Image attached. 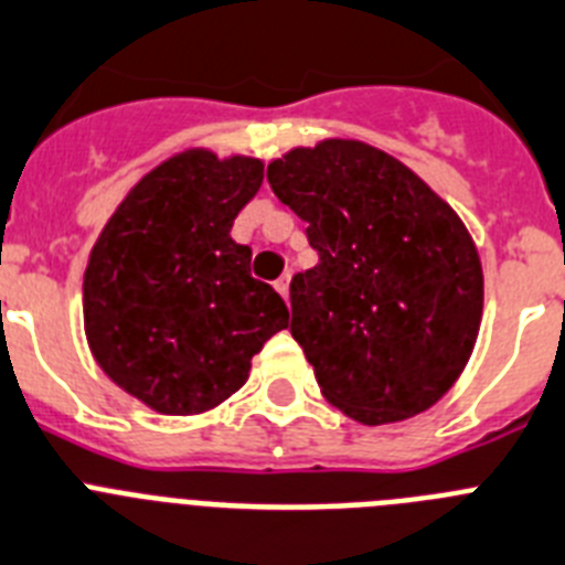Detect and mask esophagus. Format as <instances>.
I'll list each match as a JSON object with an SVG mask.
<instances>
[{
	"instance_id": "1",
	"label": "esophagus",
	"mask_w": 565,
	"mask_h": 565,
	"mask_svg": "<svg viewBox=\"0 0 565 565\" xmlns=\"http://www.w3.org/2000/svg\"><path fill=\"white\" fill-rule=\"evenodd\" d=\"M276 289H278V292H281L284 301H287V298H289V276H281V278H278V281H276Z\"/></svg>"
}]
</instances>
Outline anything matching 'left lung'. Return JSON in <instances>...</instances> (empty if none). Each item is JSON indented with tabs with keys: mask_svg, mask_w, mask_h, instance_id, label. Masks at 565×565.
I'll return each mask as SVG.
<instances>
[{
	"mask_svg": "<svg viewBox=\"0 0 565 565\" xmlns=\"http://www.w3.org/2000/svg\"><path fill=\"white\" fill-rule=\"evenodd\" d=\"M267 179L318 249L289 284V332L323 398L364 426L438 404L483 318V267L460 215L404 161L358 139L292 147Z\"/></svg>",
	"mask_w": 565,
	"mask_h": 565,
	"instance_id": "8db88e82",
	"label": "left lung"
}]
</instances>
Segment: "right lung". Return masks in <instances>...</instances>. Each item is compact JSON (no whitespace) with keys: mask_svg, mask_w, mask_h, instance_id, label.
I'll list each match as a JSON object with an SVG mask.
<instances>
[{"mask_svg":"<svg viewBox=\"0 0 565 565\" xmlns=\"http://www.w3.org/2000/svg\"><path fill=\"white\" fill-rule=\"evenodd\" d=\"M264 161L188 147L136 181L107 218L82 284L85 338L113 384L161 415H204L289 327L284 298L230 238Z\"/></svg>","mask_w":565,"mask_h":565,"instance_id":"right-lung-1","label":"right lung"}]
</instances>
